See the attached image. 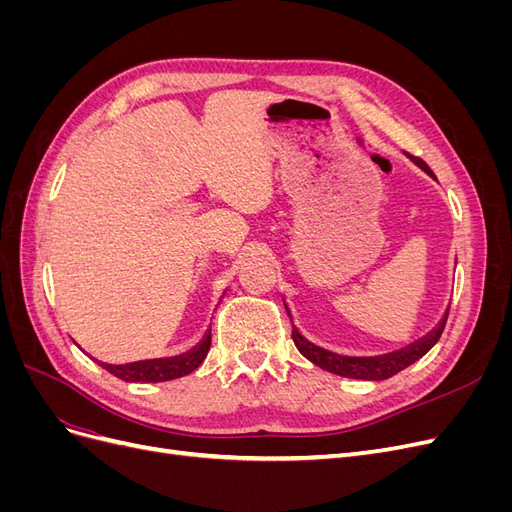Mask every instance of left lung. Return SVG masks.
<instances>
[{
  "label": "left lung",
  "instance_id": "8db88e82",
  "mask_svg": "<svg viewBox=\"0 0 512 512\" xmlns=\"http://www.w3.org/2000/svg\"><path fill=\"white\" fill-rule=\"evenodd\" d=\"M410 160L418 168H423L427 175H431V168L421 158L410 156ZM286 312L290 316L288 305H286ZM446 318H448V309L444 312L442 320L438 322V327L429 331L425 337L416 339V342L408 344L406 348H399L395 352H386V354H378V356H346V354L331 352L327 348H320L314 342H309L307 337H303L301 331L294 327V324H292V342L299 348V352L305 356V359H309L322 369L331 371V374L344 376V378H356V380H386V378L399 374V371L406 369L408 365L416 363L421 356H425L433 346H436V342L444 331ZM290 320H292V316H290Z\"/></svg>",
  "mask_w": 512,
  "mask_h": 512
}]
</instances>
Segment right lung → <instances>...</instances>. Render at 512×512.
<instances>
[{
    "instance_id": "obj_1",
    "label": "right lung",
    "mask_w": 512,
    "mask_h": 512,
    "mask_svg": "<svg viewBox=\"0 0 512 512\" xmlns=\"http://www.w3.org/2000/svg\"><path fill=\"white\" fill-rule=\"evenodd\" d=\"M211 348V329L200 339L198 346L183 352L179 356H166V359H147L134 361L126 365H111L98 361L106 371L126 382H166L192 374V371L205 361V356Z\"/></svg>"
}]
</instances>
